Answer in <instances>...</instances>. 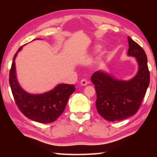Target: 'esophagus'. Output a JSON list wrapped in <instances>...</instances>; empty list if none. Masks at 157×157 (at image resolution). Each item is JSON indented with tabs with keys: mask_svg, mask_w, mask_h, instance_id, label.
I'll list each match as a JSON object with an SVG mask.
<instances>
[{
	"mask_svg": "<svg viewBox=\"0 0 157 157\" xmlns=\"http://www.w3.org/2000/svg\"><path fill=\"white\" fill-rule=\"evenodd\" d=\"M80 84L82 86H86V85L88 84V82H87L86 79H82L80 82Z\"/></svg>",
	"mask_w": 157,
	"mask_h": 157,
	"instance_id": "esophagus-1",
	"label": "esophagus"
}]
</instances>
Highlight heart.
<instances>
[{
  "instance_id": "heart-1",
  "label": "heart",
  "mask_w": 157,
  "mask_h": 157,
  "mask_svg": "<svg viewBox=\"0 0 157 157\" xmlns=\"http://www.w3.org/2000/svg\"><path fill=\"white\" fill-rule=\"evenodd\" d=\"M100 46H95L94 48V51L95 52H98L99 51V50H100Z\"/></svg>"
}]
</instances>
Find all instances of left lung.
<instances>
[{
    "mask_svg": "<svg viewBox=\"0 0 157 157\" xmlns=\"http://www.w3.org/2000/svg\"><path fill=\"white\" fill-rule=\"evenodd\" d=\"M127 39V55L136 57L139 64L135 77L128 81L118 80L101 71L91 76L97 94V110L109 121H122L134 115L141 105L150 83L147 59L144 50L129 36Z\"/></svg>",
    "mask_w": 157,
    "mask_h": 157,
    "instance_id": "left-lung-1",
    "label": "left lung"
}]
</instances>
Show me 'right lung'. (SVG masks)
Segmentation results:
<instances>
[{"label":"right lung","mask_w":157,"mask_h":157,"mask_svg":"<svg viewBox=\"0 0 157 157\" xmlns=\"http://www.w3.org/2000/svg\"><path fill=\"white\" fill-rule=\"evenodd\" d=\"M22 47L16 52L10 71L9 82L16 104L23 115L31 120L41 123H52L63 112L69 97L75 91V86L60 84L43 94H30L25 91L17 79L14 62Z\"/></svg>","instance_id":"add662e5"}]
</instances>
